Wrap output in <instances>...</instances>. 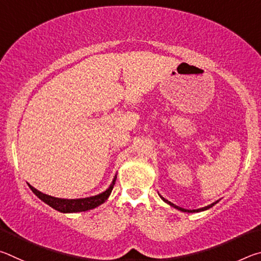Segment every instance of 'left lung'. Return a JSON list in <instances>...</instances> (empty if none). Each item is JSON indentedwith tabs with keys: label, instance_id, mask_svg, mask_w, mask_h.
Here are the masks:
<instances>
[{
	"label": "left lung",
	"instance_id": "obj_1",
	"mask_svg": "<svg viewBox=\"0 0 261 261\" xmlns=\"http://www.w3.org/2000/svg\"><path fill=\"white\" fill-rule=\"evenodd\" d=\"M159 196H160V194H159ZM160 197H161V199H162L163 201H165V202H167L168 205H170L171 207H174V208L178 210V211H180V212H187V213H198V212H202V211L210 210L211 207H213L215 204H218V202H219V200H216V201L213 202V204H211V205H208V206H205V207H201V208H198V210H185V208H182V207H179V206H176L175 204H173V202H170L169 200L165 199V198H163L162 196H160Z\"/></svg>",
	"mask_w": 261,
	"mask_h": 261
}]
</instances>
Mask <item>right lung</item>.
<instances>
[{
    "instance_id": "1",
    "label": "right lung",
    "mask_w": 261,
    "mask_h": 261,
    "mask_svg": "<svg viewBox=\"0 0 261 261\" xmlns=\"http://www.w3.org/2000/svg\"><path fill=\"white\" fill-rule=\"evenodd\" d=\"M115 182H116V175H115L112 184L109 185V188L106 190V191L96 194V196L79 198V199H62V198L48 196V194L38 191V190L33 188L32 185H30L29 183L28 184L35 196H37L39 199H41L43 202H46L47 205H49L51 208L59 211L61 213H78V212H86L93 210L95 207L103 204V202L108 199L110 193H112Z\"/></svg>"
}]
</instances>
